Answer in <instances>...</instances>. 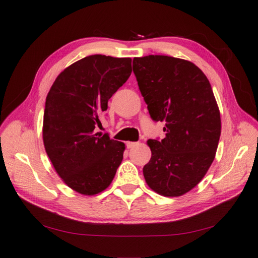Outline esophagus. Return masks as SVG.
Listing matches in <instances>:
<instances>
[{"label": "esophagus", "instance_id": "34e87169", "mask_svg": "<svg viewBox=\"0 0 258 258\" xmlns=\"http://www.w3.org/2000/svg\"><path fill=\"white\" fill-rule=\"evenodd\" d=\"M137 145H138V143H134V142H127L126 146H127V148H133V147L137 146Z\"/></svg>", "mask_w": 258, "mask_h": 258}]
</instances>
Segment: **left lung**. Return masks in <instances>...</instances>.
<instances>
[{
	"mask_svg": "<svg viewBox=\"0 0 258 258\" xmlns=\"http://www.w3.org/2000/svg\"><path fill=\"white\" fill-rule=\"evenodd\" d=\"M133 71L151 118L166 123L163 140L147 141L145 180L159 195H184L207 173L221 134L210 83L194 63L167 55L134 57Z\"/></svg>",
	"mask_w": 258,
	"mask_h": 258,
	"instance_id": "8db88e82",
	"label": "left lung"
}]
</instances>
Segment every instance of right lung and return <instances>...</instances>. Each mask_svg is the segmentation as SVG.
Wrapping results in <instances>:
<instances>
[{
  "instance_id": "obj_1",
  "label": "right lung",
  "mask_w": 258,
  "mask_h": 258,
  "mask_svg": "<svg viewBox=\"0 0 258 258\" xmlns=\"http://www.w3.org/2000/svg\"><path fill=\"white\" fill-rule=\"evenodd\" d=\"M131 73L130 57L89 55L61 72L47 96L44 148L58 176L79 194L101 193L123 160L125 144L97 133L96 127Z\"/></svg>"
}]
</instances>
